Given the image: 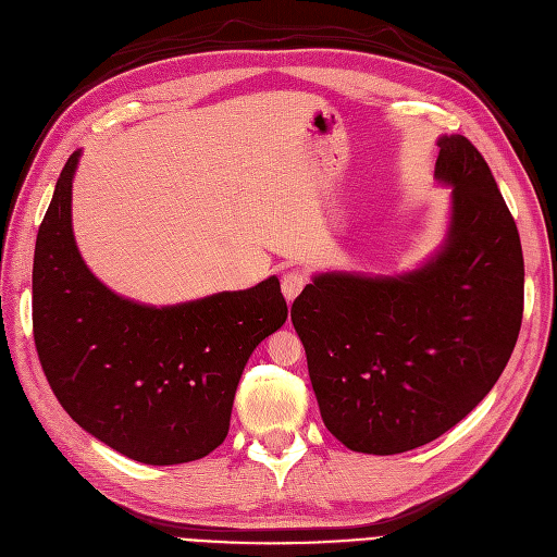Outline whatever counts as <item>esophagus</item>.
Masks as SVG:
<instances>
[{
  "mask_svg": "<svg viewBox=\"0 0 557 557\" xmlns=\"http://www.w3.org/2000/svg\"><path fill=\"white\" fill-rule=\"evenodd\" d=\"M305 282H307V277L302 273H298V271H292V273H286L282 277V294H284L286 302L292 305L296 300V296L302 292Z\"/></svg>",
  "mask_w": 557,
  "mask_h": 557,
  "instance_id": "obj_1",
  "label": "esophagus"
}]
</instances>
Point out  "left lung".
Returning a JSON list of instances; mask_svg holds the SVG:
<instances>
[{
	"label": "left lung",
	"mask_w": 557,
	"mask_h": 557,
	"mask_svg": "<svg viewBox=\"0 0 557 557\" xmlns=\"http://www.w3.org/2000/svg\"><path fill=\"white\" fill-rule=\"evenodd\" d=\"M443 243L397 275L314 273L292 307L323 424L348 449L401 455L443 436L496 385L523 317L517 224L486 160L441 135Z\"/></svg>",
	"instance_id": "8db88e82"
}]
</instances>
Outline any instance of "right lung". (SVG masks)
<instances>
[{
    "label": "right lung",
    "instance_id": "obj_1",
    "mask_svg": "<svg viewBox=\"0 0 557 557\" xmlns=\"http://www.w3.org/2000/svg\"><path fill=\"white\" fill-rule=\"evenodd\" d=\"M77 149L54 185L34 252V339L54 397L100 443L174 466L222 445L243 369L284 325L271 275L252 289L147 305L102 284L73 234Z\"/></svg>",
    "mask_w": 557,
    "mask_h": 557
}]
</instances>
